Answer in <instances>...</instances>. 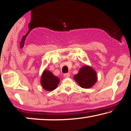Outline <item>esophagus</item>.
<instances>
[{
	"mask_svg": "<svg viewBox=\"0 0 131 131\" xmlns=\"http://www.w3.org/2000/svg\"><path fill=\"white\" fill-rule=\"evenodd\" d=\"M63 77H64V78H69V77H70V74H69V73H65V74L63 75Z\"/></svg>",
	"mask_w": 131,
	"mask_h": 131,
	"instance_id": "obj_1",
	"label": "esophagus"
}]
</instances>
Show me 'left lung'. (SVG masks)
<instances>
[{"mask_svg":"<svg viewBox=\"0 0 131 131\" xmlns=\"http://www.w3.org/2000/svg\"><path fill=\"white\" fill-rule=\"evenodd\" d=\"M73 79L81 88H90L96 83L97 75L93 68L85 65L80 68L77 74L73 76Z\"/></svg>","mask_w":131,"mask_h":131,"instance_id":"8db88e82","label":"left lung"}]
</instances>
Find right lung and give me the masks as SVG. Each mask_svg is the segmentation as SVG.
<instances>
[{
	"label": "right lung",
	"instance_id": "obj_1",
	"mask_svg": "<svg viewBox=\"0 0 131 131\" xmlns=\"http://www.w3.org/2000/svg\"><path fill=\"white\" fill-rule=\"evenodd\" d=\"M60 82L59 78L53 74V73L47 69L44 70L41 77L42 87L47 91H51L55 90Z\"/></svg>",
	"mask_w": 131,
	"mask_h": 131
}]
</instances>
